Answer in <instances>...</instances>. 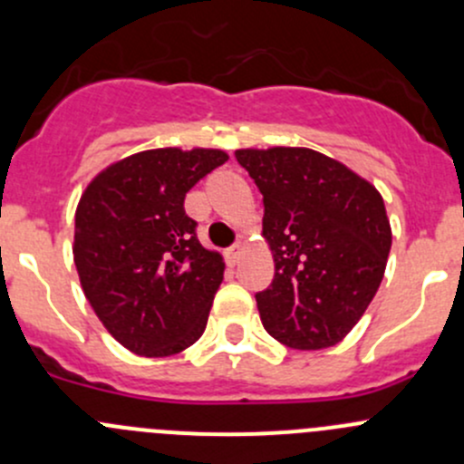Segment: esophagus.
Wrapping results in <instances>:
<instances>
[{"label": "esophagus", "instance_id": "34e87169", "mask_svg": "<svg viewBox=\"0 0 464 464\" xmlns=\"http://www.w3.org/2000/svg\"><path fill=\"white\" fill-rule=\"evenodd\" d=\"M240 256H242L240 246H231V249L224 251V260H227L228 266H236L237 262H240Z\"/></svg>", "mask_w": 464, "mask_h": 464}]
</instances>
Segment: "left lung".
Segmentation results:
<instances>
[{
  "label": "left lung",
  "mask_w": 464,
  "mask_h": 464,
  "mask_svg": "<svg viewBox=\"0 0 464 464\" xmlns=\"http://www.w3.org/2000/svg\"><path fill=\"white\" fill-rule=\"evenodd\" d=\"M265 204L262 237L276 274L256 294L265 330L294 350L336 345L382 285L391 222L382 195L310 148L236 150Z\"/></svg>",
  "instance_id": "obj_1"
}]
</instances>
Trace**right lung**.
<instances>
[{
  "mask_svg": "<svg viewBox=\"0 0 464 464\" xmlns=\"http://www.w3.org/2000/svg\"><path fill=\"white\" fill-rule=\"evenodd\" d=\"M227 159L213 148L145 150L82 193L73 262L92 310L130 353L170 357L204 334L224 262L199 245L184 199Z\"/></svg>",
  "mask_w": 464,
  "mask_h": 464,
  "instance_id": "right-lung-1",
  "label": "right lung"
}]
</instances>
